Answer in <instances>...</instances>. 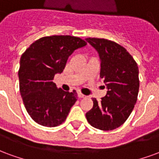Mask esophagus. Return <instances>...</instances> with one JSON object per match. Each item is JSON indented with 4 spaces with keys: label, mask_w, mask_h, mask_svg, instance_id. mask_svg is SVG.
Segmentation results:
<instances>
[{
    "label": "esophagus",
    "mask_w": 159,
    "mask_h": 159,
    "mask_svg": "<svg viewBox=\"0 0 159 159\" xmlns=\"http://www.w3.org/2000/svg\"><path fill=\"white\" fill-rule=\"evenodd\" d=\"M78 97H79V98H84L85 96H84V95H83V94L81 93V92H78Z\"/></svg>",
    "instance_id": "34e87169"
}]
</instances>
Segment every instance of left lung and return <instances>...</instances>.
Here are the masks:
<instances>
[{"label": "left lung", "mask_w": 159, "mask_h": 159, "mask_svg": "<svg viewBox=\"0 0 159 159\" xmlns=\"http://www.w3.org/2000/svg\"><path fill=\"white\" fill-rule=\"evenodd\" d=\"M96 49L101 61L100 77L107 89L98 102L86 113L88 123L102 130H112L128 119L137 101L139 69L132 56L119 44L98 38L85 39Z\"/></svg>", "instance_id": "obj_1"}]
</instances>
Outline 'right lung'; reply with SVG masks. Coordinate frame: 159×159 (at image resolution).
I'll return each mask as SVG.
<instances>
[{
	"label": "right lung",
	"mask_w": 159,
	"mask_h": 159,
	"mask_svg": "<svg viewBox=\"0 0 159 159\" xmlns=\"http://www.w3.org/2000/svg\"><path fill=\"white\" fill-rule=\"evenodd\" d=\"M85 46L79 37L52 35L34 41L22 55L19 90L28 113L37 124L55 127L67 119L77 93L62 91L52 80L63 71L69 56Z\"/></svg>",
	"instance_id": "right-lung-1"
}]
</instances>
